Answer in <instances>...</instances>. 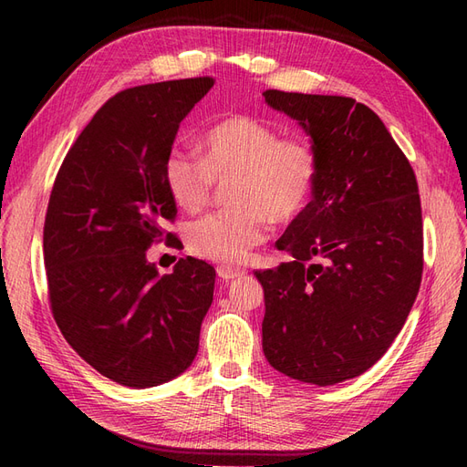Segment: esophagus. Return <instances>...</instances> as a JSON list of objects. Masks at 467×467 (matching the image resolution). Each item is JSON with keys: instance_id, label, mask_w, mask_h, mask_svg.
<instances>
[{"instance_id": "34e87169", "label": "esophagus", "mask_w": 467, "mask_h": 467, "mask_svg": "<svg viewBox=\"0 0 467 467\" xmlns=\"http://www.w3.org/2000/svg\"><path fill=\"white\" fill-rule=\"evenodd\" d=\"M216 273H218V276L222 278V280H234V278H239V276H244L245 275V271L244 268H239V266H230V265H220L218 268H216Z\"/></svg>"}]
</instances>
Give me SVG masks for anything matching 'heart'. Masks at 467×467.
I'll use <instances>...</instances> for the list:
<instances>
[{"instance_id": "obj_1", "label": "heart", "mask_w": 467, "mask_h": 467, "mask_svg": "<svg viewBox=\"0 0 467 467\" xmlns=\"http://www.w3.org/2000/svg\"><path fill=\"white\" fill-rule=\"evenodd\" d=\"M202 158L175 150L163 163L171 201L185 212L208 206L218 185L228 187L230 210L187 225L194 255L218 263H244L261 245L268 220L288 223L312 201L319 177V151L302 136L282 138L268 120L232 115L214 122L201 138Z\"/></svg>"}]
</instances>
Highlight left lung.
<instances>
[{"label": "left lung", "mask_w": 467, "mask_h": 467, "mask_svg": "<svg viewBox=\"0 0 467 467\" xmlns=\"http://www.w3.org/2000/svg\"><path fill=\"white\" fill-rule=\"evenodd\" d=\"M319 151L314 199L257 271L263 350L275 370L333 386L374 366L401 331L422 276V216L411 163L372 109L350 97L266 89Z\"/></svg>", "instance_id": "8db88e82"}]
</instances>
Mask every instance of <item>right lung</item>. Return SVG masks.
<instances>
[{
	"instance_id": "1",
	"label": "right lung",
	"mask_w": 467,
	"mask_h": 467,
	"mask_svg": "<svg viewBox=\"0 0 467 467\" xmlns=\"http://www.w3.org/2000/svg\"><path fill=\"white\" fill-rule=\"evenodd\" d=\"M214 78L148 83L110 97L69 148L50 192L45 237L52 316L78 355L105 378L151 388L185 372L199 352L216 271L179 259L148 263L177 206L163 182L179 124Z\"/></svg>"
}]
</instances>
